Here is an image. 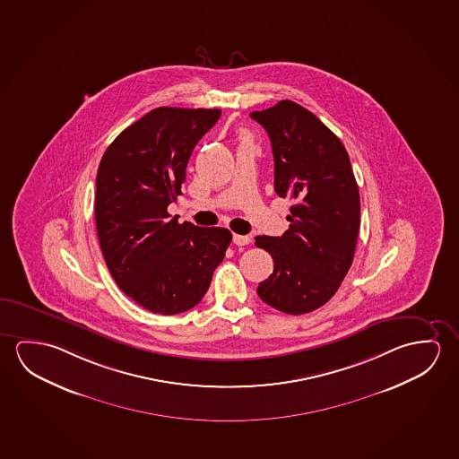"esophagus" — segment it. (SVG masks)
Instances as JSON below:
<instances>
[{
    "mask_svg": "<svg viewBox=\"0 0 459 459\" xmlns=\"http://www.w3.org/2000/svg\"><path fill=\"white\" fill-rule=\"evenodd\" d=\"M233 242L236 246H247L250 244V238L242 234H233Z\"/></svg>",
    "mask_w": 459,
    "mask_h": 459,
    "instance_id": "esophagus-1",
    "label": "esophagus"
}]
</instances>
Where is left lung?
<instances>
[{"instance_id": "left-lung-1", "label": "left lung", "mask_w": 459, "mask_h": 459, "mask_svg": "<svg viewBox=\"0 0 459 459\" xmlns=\"http://www.w3.org/2000/svg\"><path fill=\"white\" fill-rule=\"evenodd\" d=\"M270 135L274 189L293 201L281 238L256 236L274 270L258 297L282 313H311L348 274L360 228V197L346 148L309 109L291 100L250 113Z\"/></svg>"}]
</instances>
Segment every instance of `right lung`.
I'll return each mask as SVG.
<instances>
[{"instance_id": "right-lung-1", "label": "right lung", "mask_w": 459, "mask_h": 459, "mask_svg": "<svg viewBox=\"0 0 459 459\" xmlns=\"http://www.w3.org/2000/svg\"><path fill=\"white\" fill-rule=\"evenodd\" d=\"M221 109L160 107L124 129L97 170L95 225L109 274L137 305L164 316L196 306L231 233L170 219L186 164Z\"/></svg>"}]
</instances>
